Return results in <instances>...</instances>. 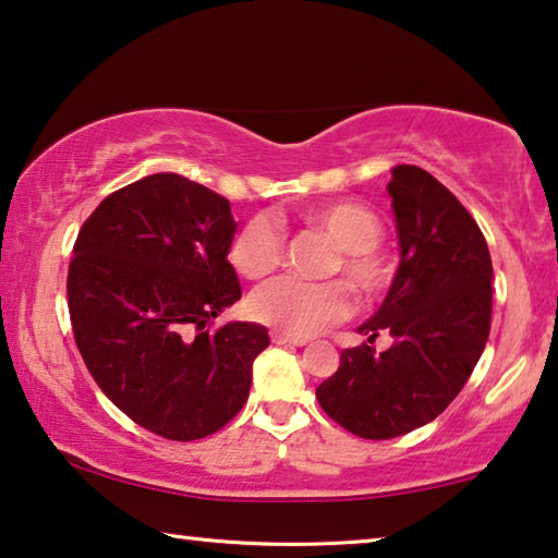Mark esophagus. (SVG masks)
<instances>
[{"mask_svg": "<svg viewBox=\"0 0 558 558\" xmlns=\"http://www.w3.org/2000/svg\"><path fill=\"white\" fill-rule=\"evenodd\" d=\"M271 343L277 345H306L308 341L301 339V336H291L284 331H271Z\"/></svg>", "mask_w": 558, "mask_h": 558, "instance_id": "esophagus-1", "label": "esophagus"}]
</instances>
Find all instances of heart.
Masks as SVG:
<instances>
[{"mask_svg": "<svg viewBox=\"0 0 558 558\" xmlns=\"http://www.w3.org/2000/svg\"><path fill=\"white\" fill-rule=\"evenodd\" d=\"M299 219L324 232L336 244L328 259V274H341L363 301L380 299L392 284V269L380 252L383 222L371 207L353 199H328L308 205ZM287 234L277 219L257 215L234 232L227 257L244 279L269 277L284 262ZM351 291L343 281H301L294 277L274 279L252 291L246 312L264 326L291 336H314L351 314Z\"/></svg>", "mask_w": 558, "mask_h": 558, "instance_id": "b5f03b06", "label": "heart"}]
</instances>
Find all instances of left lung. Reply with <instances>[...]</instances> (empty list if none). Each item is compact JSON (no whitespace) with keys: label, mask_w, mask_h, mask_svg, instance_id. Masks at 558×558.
<instances>
[{"label":"left lung","mask_w":558,"mask_h":558,"mask_svg":"<svg viewBox=\"0 0 558 558\" xmlns=\"http://www.w3.org/2000/svg\"><path fill=\"white\" fill-rule=\"evenodd\" d=\"M400 267L378 314L316 388L324 413L365 440H390L435 420L458 398L485 351L492 324V257L464 205L417 166L392 168ZM388 332L393 345L376 354Z\"/></svg>","instance_id":"8db88e82"}]
</instances>
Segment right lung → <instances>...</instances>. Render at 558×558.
Returning a JSON list of instances; mask_svg holds the SVG:
<instances>
[{
	"mask_svg": "<svg viewBox=\"0 0 558 558\" xmlns=\"http://www.w3.org/2000/svg\"><path fill=\"white\" fill-rule=\"evenodd\" d=\"M230 199L175 172L108 195L81 227L66 294L73 339L108 400L145 430L190 442L250 398L267 328L215 316L242 299L227 250Z\"/></svg>",
	"mask_w": 558,
	"mask_h": 558,
	"instance_id": "obj_1",
	"label": "right lung"
}]
</instances>
